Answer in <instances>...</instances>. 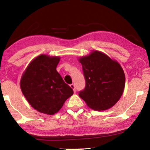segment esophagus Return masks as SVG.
I'll list each match as a JSON object with an SVG mask.
<instances>
[{
    "instance_id": "1",
    "label": "esophagus",
    "mask_w": 150,
    "mask_h": 150,
    "mask_svg": "<svg viewBox=\"0 0 150 150\" xmlns=\"http://www.w3.org/2000/svg\"><path fill=\"white\" fill-rule=\"evenodd\" d=\"M70 87H71V88L73 90V91H74V93H75V92H76V89H75V85H74V84H71V85H70Z\"/></svg>"
}]
</instances>
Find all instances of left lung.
<instances>
[{"mask_svg":"<svg viewBox=\"0 0 150 150\" xmlns=\"http://www.w3.org/2000/svg\"><path fill=\"white\" fill-rule=\"evenodd\" d=\"M85 78V89L80 97L88 107L101 111L110 108L122 95L125 87V75L116 60L99 51L79 59Z\"/></svg>","mask_w":150,"mask_h":150,"instance_id":"obj_1","label":"left lung"}]
</instances>
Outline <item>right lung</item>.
<instances>
[{
    "instance_id": "add662e5",
    "label": "right lung",
    "mask_w": 150,
    "mask_h": 150,
    "mask_svg": "<svg viewBox=\"0 0 150 150\" xmlns=\"http://www.w3.org/2000/svg\"><path fill=\"white\" fill-rule=\"evenodd\" d=\"M59 56L41 54L28 65L20 79V88L28 102L40 112H57L73 91L64 82L56 67Z\"/></svg>"
}]
</instances>
